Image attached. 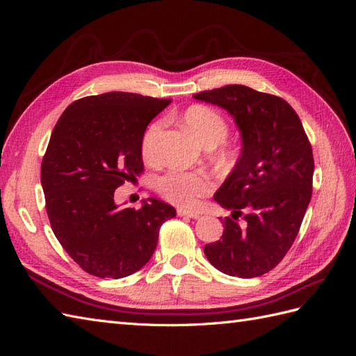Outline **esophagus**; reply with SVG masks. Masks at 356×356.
Masks as SVG:
<instances>
[{
  "mask_svg": "<svg viewBox=\"0 0 356 356\" xmlns=\"http://www.w3.org/2000/svg\"><path fill=\"white\" fill-rule=\"evenodd\" d=\"M179 217H186V218H191V220H197L199 218V213L196 212H191V211H187V209H178L177 211Z\"/></svg>",
  "mask_w": 356,
  "mask_h": 356,
  "instance_id": "obj_1",
  "label": "esophagus"
}]
</instances>
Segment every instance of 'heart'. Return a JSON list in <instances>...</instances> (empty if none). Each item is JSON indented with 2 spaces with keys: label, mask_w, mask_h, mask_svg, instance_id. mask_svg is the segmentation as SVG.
<instances>
[{
  "label": "heart",
  "mask_w": 356,
  "mask_h": 356,
  "mask_svg": "<svg viewBox=\"0 0 356 356\" xmlns=\"http://www.w3.org/2000/svg\"><path fill=\"white\" fill-rule=\"evenodd\" d=\"M186 126L204 147L218 145L227 136V123L224 117L209 106L196 105L187 110ZM159 123L147 127L143 135L141 152L145 159L153 157L154 139ZM212 188L211 177L203 170H169L157 179V191L170 203L181 208H195L199 199L208 195Z\"/></svg>",
  "instance_id": "1"
}]
</instances>
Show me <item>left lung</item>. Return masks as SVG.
Here are the masks:
<instances>
[{
  "label": "left lung",
  "instance_id": "left-lung-1",
  "mask_svg": "<svg viewBox=\"0 0 356 356\" xmlns=\"http://www.w3.org/2000/svg\"><path fill=\"white\" fill-rule=\"evenodd\" d=\"M195 98L227 111L242 138L241 156L213 195L232 217L222 221L221 239L204 245V255L229 276H261L281 263L309 207L315 163L307 135L286 101L248 86Z\"/></svg>",
  "mask_w": 356,
  "mask_h": 356
}]
</instances>
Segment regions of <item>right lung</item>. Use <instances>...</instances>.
Masks as SVG:
<instances>
[{"label":"right lung","mask_w":356,"mask_h":356,"mask_svg":"<svg viewBox=\"0 0 356 356\" xmlns=\"http://www.w3.org/2000/svg\"><path fill=\"white\" fill-rule=\"evenodd\" d=\"M170 99L127 92L86 96L62 113L41 163L51 230L84 272L120 279L152 258L159 230L177 211L149 197L120 208L115 188L144 172L141 141Z\"/></svg>","instance_id":"add662e5"}]
</instances>
